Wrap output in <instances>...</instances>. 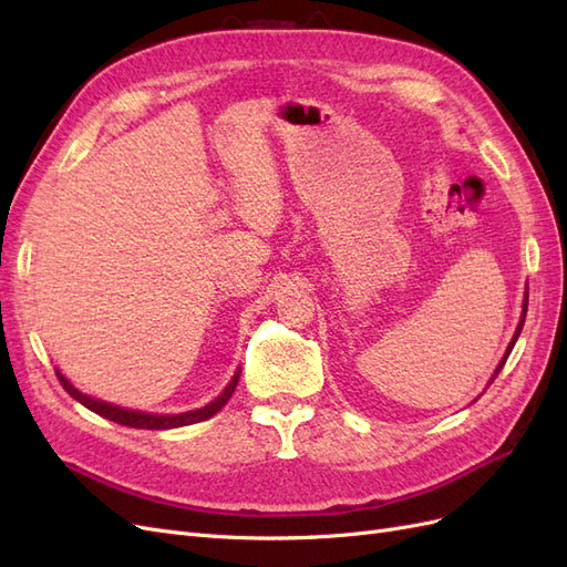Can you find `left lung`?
Returning a JSON list of instances; mask_svg holds the SVG:
<instances>
[{
	"mask_svg": "<svg viewBox=\"0 0 567 567\" xmlns=\"http://www.w3.org/2000/svg\"><path fill=\"white\" fill-rule=\"evenodd\" d=\"M527 296H529V288L525 286V298H523V312H520V321H518V326H516V333H513V338H511V342H508V348H506V352H504V357H502V362L496 364V369H494V373H492V379H489V383H494V379L496 375H499V371L504 369V364H506V359H508V354H511V350H513V346H516V340H518V336H520V331H523V323H525V315H527ZM487 383V385H489Z\"/></svg>",
	"mask_w": 567,
	"mask_h": 567,
	"instance_id": "left-lung-1",
	"label": "left lung"
}]
</instances>
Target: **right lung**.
Here are the masks:
<instances>
[{
  "label": "right lung",
  "instance_id": "add662e5",
  "mask_svg": "<svg viewBox=\"0 0 567 567\" xmlns=\"http://www.w3.org/2000/svg\"><path fill=\"white\" fill-rule=\"evenodd\" d=\"M56 375H59L61 385L65 388V392L71 394L73 400H78L82 406H87L90 411H94V414H99V416H104V419H109L113 423H120V425H127V427H142V431H169V427L192 425V423H200L205 419L215 416L217 411L231 400V394H234V390L238 385V379H241V367L236 369L229 385L221 390L213 402H208V404L200 406V409L182 411V414H151V411L117 406V404L104 402V400H99V398H92V394H87V392H80L71 381L65 379V375L59 369H56Z\"/></svg>",
  "mask_w": 567,
  "mask_h": 567
}]
</instances>
